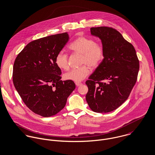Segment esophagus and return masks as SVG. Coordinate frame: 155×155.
I'll use <instances>...</instances> for the list:
<instances>
[{"instance_id": "1", "label": "esophagus", "mask_w": 155, "mask_h": 155, "mask_svg": "<svg viewBox=\"0 0 155 155\" xmlns=\"http://www.w3.org/2000/svg\"><path fill=\"white\" fill-rule=\"evenodd\" d=\"M75 84H76V85L77 86H80V85H81L82 84L81 82H76Z\"/></svg>"}]
</instances>
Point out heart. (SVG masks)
<instances>
[{
    "label": "heart",
    "mask_w": 155,
    "mask_h": 155,
    "mask_svg": "<svg viewBox=\"0 0 155 155\" xmlns=\"http://www.w3.org/2000/svg\"><path fill=\"white\" fill-rule=\"evenodd\" d=\"M73 53L81 55L79 67L73 68L64 74V78L74 82H80L84 79L89 73L88 65L92 68L99 66L104 57V49L101 43L85 36L76 39L68 46ZM55 63L59 68L67 70L68 67V57L66 54L60 52L55 58Z\"/></svg>",
    "instance_id": "1"
}]
</instances>
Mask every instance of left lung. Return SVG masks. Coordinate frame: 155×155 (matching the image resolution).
Here are the masks:
<instances>
[{
    "label": "left lung",
    "instance_id": "8db88e82",
    "mask_svg": "<svg viewBox=\"0 0 155 155\" xmlns=\"http://www.w3.org/2000/svg\"><path fill=\"white\" fill-rule=\"evenodd\" d=\"M104 49L100 65L86 81L88 91L86 100L90 109L97 113L114 110L128 98L139 71V60L133 45L116 29L108 27L91 28Z\"/></svg>",
    "mask_w": 155,
    "mask_h": 155
}]
</instances>
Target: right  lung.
<instances>
[{
	"instance_id": "right-lung-1",
	"label": "right lung",
	"mask_w": 155,
	"mask_h": 155,
	"mask_svg": "<svg viewBox=\"0 0 155 155\" xmlns=\"http://www.w3.org/2000/svg\"><path fill=\"white\" fill-rule=\"evenodd\" d=\"M69 39L67 33L31 41L15 58L13 83L23 102L33 112L43 117L61 110L76 88L73 81H62L61 70L55 58Z\"/></svg>"
}]
</instances>
